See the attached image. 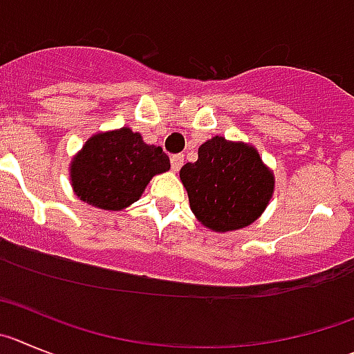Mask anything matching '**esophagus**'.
I'll list each match as a JSON object with an SVG mask.
<instances>
[{
    "instance_id": "esophagus-1",
    "label": "esophagus",
    "mask_w": 354,
    "mask_h": 354,
    "mask_svg": "<svg viewBox=\"0 0 354 354\" xmlns=\"http://www.w3.org/2000/svg\"><path fill=\"white\" fill-rule=\"evenodd\" d=\"M181 165H183V155H173L171 157V167H173V171H180Z\"/></svg>"
}]
</instances>
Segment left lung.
<instances>
[{"mask_svg": "<svg viewBox=\"0 0 354 354\" xmlns=\"http://www.w3.org/2000/svg\"><path fill=\"white\" fill-rule=\"evenodd\" d=\"M194 164L180 171L190 209L197 221L216 232L250 225L268 206L275 176L257 149L215 136L201 145Z\"/></svg>", "mask_w": 354, "mask_h": 354, "instance_id": "obj_1", "label": "left lung"}]
</instances>
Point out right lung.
<instances>
[{"label": "right lung", "mask_w": 354, "mask_h": 354, "mask_svg": "<svg viewBox=\"0 0 354 354\" xmlns=\"http://www.w3.org/2000/svg\"><path fill=\"white\" fill-rule=\"evenodd\" d=\"M160 146L146 145L129 127L91 136L70 164L75 196L100 209L120 212L139 199L155 174L169 171Z\"/></svg>", "instance_id": "add662e5"}]
</instances>
